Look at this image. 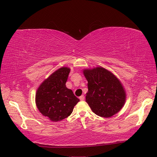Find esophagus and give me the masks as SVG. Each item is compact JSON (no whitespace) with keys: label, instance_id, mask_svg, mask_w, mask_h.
<instances>
[{"label":"esophagus","instance_id":"34e87169","mask_svg":"<svg viewBox=\"0 0 157 157\" xmlns=\"http://www.w3.org/2000/svg\"><path fill=\"white\" fill-rule=\"evenodd\" d=\"M79 99H80V100H81V101H83V100H84V96H83V95H82V96H80Z\"/></svg>","mask_w":157,"mask_h":157}]
</instances>
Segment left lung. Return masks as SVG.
<instances>
[{"mask_svg":"<svg viewBox=\"0 0 157 157\" xmlns=\"http://www.w3.org/2000/svg\"><path fill=\"white\" fill-rule=\"evenodd\" d=\"M88 81L86 101L96 115L109 118L124 106L126 94L118 78L102 67L83 70Z\"/></svg>","mask_w":157,"mask_h":157,"instance_id":"obj_1","label":"left lung"}]
</instances>
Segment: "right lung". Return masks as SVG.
Masks as SVG:
<instances>
[{"label":"right lung","mask_w":157,"mask_h":157,"mask_svg":"<svg viewBox=\"0 0 157 157\" xmlns=\"http://www.w3.org/2000/svg\"><path fill=\"white\" fill-rule=\"evenodd\" d=\"M70 68L62 67L51 74L36 90V105L42 115L54 122L68 117L80 101L66 87Z\"/></svg>","instance_id":"1"}]
</instances>
